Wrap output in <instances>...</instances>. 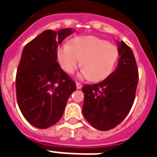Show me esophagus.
<instances>
[{"label":"esophagus","instance_id":"obj_1","mask_svg":"<svg viewBox=\"0 0 157 157\" xmlns=\"http://www.w3.org/2000/svg\"><path fill=\"white\" fill-rule=\"evenodd\" d=\"M75 84H76V88L77 89H81L82 87V84L81 83V82H75Z\"/></svg>","mask_w":157,"mask_h":157}]
</instances>
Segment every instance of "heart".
Here are the masks:
<instances>
[{
  "instance_id": "heart-1",
  "label": "heart",
  "mask_w": 157,
  "mask_h": 157,
  "mask_svg": "<svg viewBox=\"0 0 157 157\" xmlns=\"http://www.w3.org/2000/svg\"><path fill=\"white\" fill-rule=\"evenodd\" d=\"M118 58V48L96 36H80L57 51L62 70L71 75L81 65L82 75L92 82H101L112 73Z\"/></svg>"
}]
</instances>
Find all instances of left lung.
I'll use <instances>...</instances> for the list:
<instances>
[{"mask_svg": "<svg viewBox=\"0 0 157 157\" xmlns=\"http://www.w3.org/2000/svg\"><path fill=\"white\" fill-rule=\"evenodd\" d=\"M118 66L102 82L85 85L83 115L98 130H109L121 123L135 98L139 72L135 55L124 42L118 43Z\"/></svg>", "mask_w": 157, "mask_h": 157, "instance_id": "1", "label": "left lung"}]
</instances>
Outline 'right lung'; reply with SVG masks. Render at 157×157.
I'll return each mask as SVG.
<instances>
[{
	"label": "right lung",
	"mask_w": 157,
	"mask_h": 157,
	"mask_svg": "<svg viewBox=\"0 0 157 157\" xmlns=\"http://www.w3.org/2000/svg\"><path fill=\"white\" fill-rule=\"evenodd\" d=\"M71 29L45 30L25 45L16 75L17 104L33 126L47 128L61 118L75 82L57 61V48Z\"/></svg>",
	"instance_id": "1"
}]
</instances>
